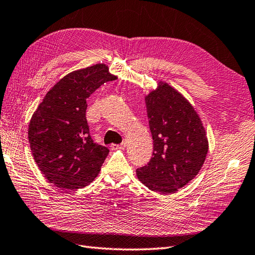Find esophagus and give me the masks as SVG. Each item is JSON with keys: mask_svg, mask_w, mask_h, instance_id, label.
<instances>
[{"mask_svg": "<svg viewBox=\"0 0 255 255\" xmlns=\"http://www.w3.org/2000/svg\"><path fill=\"white\" fill-rule=\"evenodd\" d=\"M111 147H112L113 149H119V148L124 149L126 147V143L123 142V143H121V144H111Z\"/></svg>", "mask_w": 255, "mask_h": 255, "instance_id": "esophagus-1", "label": "esophagus"}]
</instances>
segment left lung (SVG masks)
Returning a JSON list of instances; mask_svg holds the SVG:
<instances>
[{
  "label": "left lung",
  "instance_id": "left-lung-1",
  "mask_svg": "<svg viewBox=\"0 0 255 255\" xmlns=\"http://www.w3.org/2000/svg\"><path fill=\"white\" fill-rule=\"evenodd\" d=\"M145 103L154 149L148 164L136 169V177L148 190L173 194L204 165L209 148L206 130L192 104L167 83L158 82Z\"/></svg>",
  "mask_w": 255,
  "mask_h": 255
}]
</instances>
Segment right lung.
<instances>
[{"instance_id": "add662e5", "label": "right lung", "mask_w": 255, "mask_h": 255, "mask_svg": "<svg viewBox=\"0 0 255 255\" xmlns=\"http://www.w3.org/2000/svg\"><path fill=\"white\" fill-rule=\"evenodd\" d=\"M117 76L97 63L62 77L32 115L28 138L32 155L50 183L74 191L99 174L109 148L96 144L89 134L86 99Z\"/></svg>"}]
</instances>
